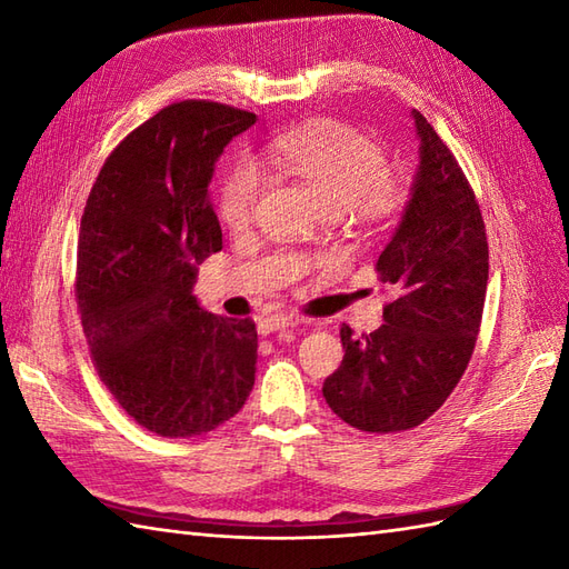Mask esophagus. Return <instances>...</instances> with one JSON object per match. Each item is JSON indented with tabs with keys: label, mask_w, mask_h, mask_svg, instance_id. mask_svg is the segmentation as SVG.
<instances>
[{
	"label": "esophagus",
	"mask_w": 569,
	"mask_h": 569,
	"mask_svg": "<svg viewBox=\"0 0 569 569\" xmlns=\"http://www.w3.org/2000/svg\"><path fill=\"white\" fill-rule=\"evenodd\" d=\"M298 318L291 316H269V318H261L259 320V335H271L278 330H288V328H296Z\"/></svg>",
	"instance_id": "1"
}]
</instances>
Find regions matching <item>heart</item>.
Instances as JSON below:
<instances>
[{
	"label": "heart",
	"mask_w": 569,
	"mask_h": 569,
	"mask_svg": "<svg viewBox=\"0 0 569 569\" xmlns=\"http://www.w3.org/2000/svg\"><path fill=\"white\" fill-rule=\"evenodd\" d=\"M269 161L303 183L325 212H355L359 220L386 222L401 212L406 190L389 176L383 149L359 131L318 122L273 141ZM266 176L253 161H239L220 192L222 222L241 232L257 214Z\"/></svg>",
	"instance_id": "b5f03b06"
}]
</instances>
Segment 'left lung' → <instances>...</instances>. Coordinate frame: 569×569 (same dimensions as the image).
Masks as SVG:
<instances>
[{
    "mask_svg": "<svg viewBox=\"0 0 569 569\" xmlns=\"http://www.w3.org/2000/svg\"><path fill=\"white\" fill-rule=\"evenodd\" d=\"M418 171L377 271L396 286L379 330L342 325L345 359L322 383L328 406L367 432L410 430L428 420L475 352L489 281L487 229L467 178L428 119L410 112Z\"/></svg>",
    "mask_w": 569,
    "mask_h": 569,
    "instance_id": "obj_1",
    "label": "left lung"
}]
</instances>
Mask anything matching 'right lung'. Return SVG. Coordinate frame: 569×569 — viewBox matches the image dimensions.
<instances>
[{
	"instance_id": "1",
	"label": "right lung",
	"mask_w": 569,
	"mask_h": 569,
	"mask_svg": "<svg viewBox=\"0 0 569 569\" xmlns=\"http://www.w3.org/2000/svg\"><path fill=\"white\" fill-rule=\"evenodd\" d=\"M253 122L217 102L166 107L110 153L84 204L82 332L117 403L161 438L214 430L253 386V322L217 318L192 296L198 266L222 249L214 163Z\"/></svg>"
}]
</instances>
